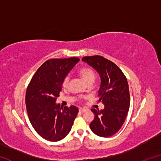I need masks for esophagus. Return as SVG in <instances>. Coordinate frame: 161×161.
<instances>
[{
	"label": "esophagus",
	"mask_w": 161,
	"mask_h": 161,
	"mask_svg": "<svg viewBox=\"0 0 161 161\" xmlns=\"http://www.w3.org/2000/svg\"><path fill=\"white\" fill-rule=\"evenodd\" d=\"M79 111H80V113H84L86 110V109H84V108H80V109H79Z\"/></svg>",
	"instance_id": "1"
}]
</instances>
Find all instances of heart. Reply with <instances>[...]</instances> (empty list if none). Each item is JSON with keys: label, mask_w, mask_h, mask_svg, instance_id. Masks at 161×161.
<instances>
[{"label": "heart", "mask_w": 161, "mask_h": 161, "mask_svg": "<svg viewBox=\"0 0 161 161\" xmlns=\"http://www.w3.org/2000/svg\"><path fill=\"white\" fill-rule=\"evenodd\" d=\"M79 74L80 75L81 78L83 79L84 81L87 84L90 81H94L95 78V74L93 69H92L89 67H83L79 71ZM69 81V76H66L64 77L63 80H62V86L66 88L68 86Z\"/></svg>", "instance_id": "b5f03b06"}]
</instances>
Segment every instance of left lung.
<instances>
[{"instance_id":"8db88e82","label":"left lung","mask_w":161,"mask_h":161,"mask_svg":"<svg viewBox=\"0 0 161 161\" xmlns=\"http://www.w3.org/2000/svg\"><path fill=\"white\" fill-rule=\"evenodd\" d=\"M81 60L93 67L99 75V102L104 104V108L101 111L92 108L94 119L89 126L96 135L109 137L121 129L129 109L127 79L116 64L102 56L84 57Z\"/></svg>"}]
</instances>
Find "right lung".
I'll use <instances>...</instances> for the list:
<instances>
[{
  "instance_id": "obj_1",
  "label": "right lung",
  "mask_w": 161,
  "mask_h": 161,
  "mask_svg": "<svg viewBox=\"0 0 161 161\" xmlns=\"http://www.w3.org/2000/svg\"><path fill=\"white\" fill-rule=\"evenodd\" d=\"M79 61L77 58L48 59L38 68L27 88L25 103L29 120L36 132L46 140L63 139L77 115L79 110L75 106L62 108L56 100L64 77Z\"/></svg>"
}]
</instances>
